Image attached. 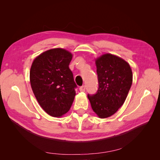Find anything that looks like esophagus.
<instances>
[{
    "label": "esophagus",
    "instance_id": "34e87169",
    "mask_svg": "<svg viewBox=\"0 0 160 160\" xmlns=\"http://www.w3.org/2000/svg\"><path fill=\"white\" fill-rule=\"evenodd\" d=\"M79 91H82V92H84L85 91V86L83 85V86L80 87V88H79Z\"/></svg>",
    "mask_w": 160,
    "mask_h": 160
}]
</instances>
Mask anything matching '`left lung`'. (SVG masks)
Instances as JSON below:
<instances>
[{"label":"left lung","instance_id":"obj_1","mask_svg":"<svg viewBox=\"0 0 160 160\" xmlns=\"http://www.w3.org/2000/svg\"><path fill=\"white\" fill-rule=\"evenodd\" d=\"M99 88L88 95L91 108L100 118L110 117L122 107L133 81L132 71L122 58L105 54L96 59Z\"/></svg>","mask_w":160,"mask_h":160}]
</instances>
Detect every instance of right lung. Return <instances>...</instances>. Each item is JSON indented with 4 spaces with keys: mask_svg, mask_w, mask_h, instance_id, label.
Instances as JSON below:
<instances>
[{
    "mask_svg": "<svg viewBox=\"0 0 160 160\" xmlns=\"http://www.w3.org/2000/svg\"><path fill=\"white\" fill-rule=\"evenodd\" d=\"M72 54L57 48L41 53L32 62L30 82L37 101L47 113L61 117L68 112L77 85L69 65Z\"/></svg>",
    "mask_w": 160,
    "mask_h": 160,
    "instance_id": "add662e5",
    "label": "right lung"
}]
</instances>
